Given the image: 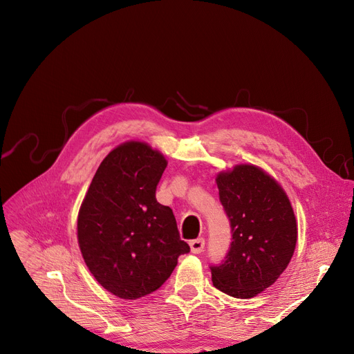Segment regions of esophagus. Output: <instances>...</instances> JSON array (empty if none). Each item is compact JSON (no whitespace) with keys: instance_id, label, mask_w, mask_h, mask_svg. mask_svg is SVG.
<instances>
[{"instance_id":"34e87169","label":"esophagus","mask_w":354,"mask_h":354,"mask_svg":"<svg viewBox=\"0 0 354 354\" xmlns=\"http://www.w3.org/2000/svg\"><path fill=\"white\" fill-rule=\"evenodd\" d=\"M189 245H191V251L194 254H201L203 251V247H205V239H203V238H196V239L191 241Z\"/></svg>"}]
</instances>
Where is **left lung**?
<instances>
[{"label": "left lung", "mask_w": 354, "mask_h": 354, "mask_svg": "<svg viewBox=\"0 0 354 354\" xmlns=\"http://www.w3.org/2000/svg\"><path fill=\"white\" fill-rule=\"evenodd\" d=\"M215 180L232 243L225 261L211 267L212 283L235 299H252L290 264L299 235L295 215L281 185L259 166L239 163Z\"/></svg>", "instance_id": "left-lung-1"}]
</instances>
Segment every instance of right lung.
Segmentation results:
<instances>
[{"label":"right lung","mask_w":354,"mask_h":354,"mask_svg":"<svg viewBox=\"0 0 354 354\" xmlns=\"http://www.w3.org/2000/svg\"><path fill=\"white\" fill-rule=\"evenodd\" d=\"M167 165L151 145L127 140L100 163L77 216V239L96 281L123 300L156 291L189 252L169 207L156 201Z\"/></svg>","instance_id":"right-lung-1"}]
</instances>
